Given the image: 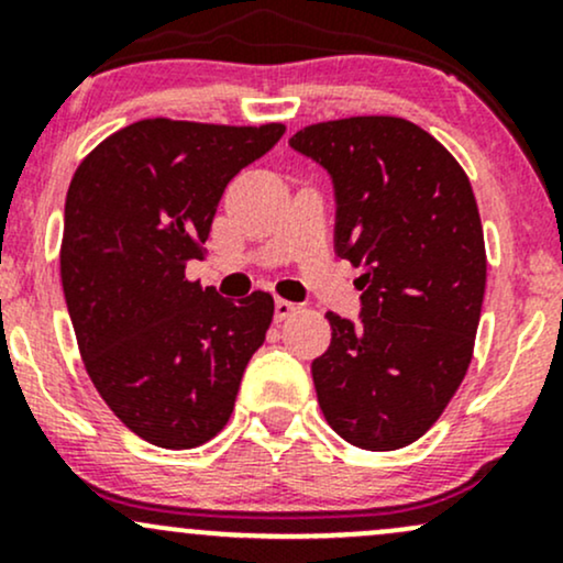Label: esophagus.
<instances>
[{"label": "esophagus", "mask_w": 563, "mask_h": 563, "mask_svg": "<svg viewBox=\"0 0 563 563\" xmlns=\"http://www.w3.org/2000/svg\"><path fill=\"white\" fill-rule=\"evenodd\" d=\"M296 312H299V307H296L294 301H288V299L275 301V320H288V318H294Z\"/></svg>", "instance_id": "obj_1"}]
</instances>
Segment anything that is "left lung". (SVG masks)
Returning a JSON list of instances; mask_svg holds the SVG:
<instances>
[{
    "label": "left lung",
    "instance_id": "left-lung-1",
    "mask_svg": "<svg viewBox=\"0 0 563 563\" xmlns=\"http://www.w3.org/2000/svg\"><path fill=\"white\" fill-rule=\"evenodd\" d=\"M290 147L333 177L335 254L363 267V320L328 312L312 363L325 421L349 444L399 450L439 421L474 357L487 251L463 166L397 115L303 126Z\"/></svg>",
    "mask_w": 563,
    "mask_h": 563
}]
</instances>
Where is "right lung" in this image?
<instances>
[{"instance_id":"1","label":"right lung","mask_w":563,"mask_h":563,"mask_svg":"<svg viewBox=\"0 0 563 563\" xmlns=\"http://www.w3.org/2000/svg\"><path fill=\"white\" fill-rule=\"evenodd\" d=\"M283 124L134 121L81 161L66 196L60 277L84 367L121 423L145 442L190 450L230 421L273 296L238 301L187 280L219 198Z\"/></svg>"}]
</instances>
